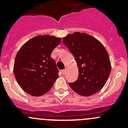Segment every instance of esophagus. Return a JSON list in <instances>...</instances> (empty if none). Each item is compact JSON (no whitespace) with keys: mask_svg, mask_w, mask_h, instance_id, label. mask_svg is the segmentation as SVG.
<instances>
[{"mask_svg":"<svg viewBox=\"0 0 128 128\" xmlns=\"http://www.w3.org/2000/svg\"><path fill=\"white\" fill-rule=\"evenodd\" d=\"M66 70H67L66 69H64V70H62V74H64V75L66 74Z\"/></svg>","mask_w":128,"mask_h":128,"instance_id":"34e87169","label":"esophagus"}]
</instances>
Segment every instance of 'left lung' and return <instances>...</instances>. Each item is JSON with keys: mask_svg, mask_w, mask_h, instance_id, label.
Returning <instances> with one entry per match:
<instances>
[{"mask_svg": "<svg viewBox=\"0 0 128 128\" xmlns=\"http://www.w3.org/2000/svg\"><path fill=\"white\" fill-rule=\"evenodd\" d=\"M63 43L74 55L78 68V77L69 86L77 94L88 96L100 91L111 72L106 50L98 40L86 33L75 32L63 38Z\"/></svg>", "mask_w": 128, "mask_h": 128, "instance_id": "left-lung-1", "label": "left lung"}]
</instances>
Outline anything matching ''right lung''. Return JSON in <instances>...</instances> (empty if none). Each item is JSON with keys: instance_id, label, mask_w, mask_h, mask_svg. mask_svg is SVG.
<instances>
[{"instance_id": "add662e5", "label": "right lung", "mask_w": 128, "mask_h": 128, "mask_svg": "<svg viewBox=\"0 0 128 128\" xmlns=\"http://www.w3.org/2000/svg\"><path fill=\"white\" fill-rule=\"evenodd\" d=\"M60 41L61 38L52 36H37L25 42L17 52L14 73L27 94L41 96L52 88L59 70L51 54Z\"/></svg>"}]
</instances>
